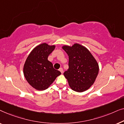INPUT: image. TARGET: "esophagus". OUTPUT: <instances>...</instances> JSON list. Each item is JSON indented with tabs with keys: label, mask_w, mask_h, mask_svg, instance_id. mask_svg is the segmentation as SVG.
<instances>
[{
	"label": "esophagus",
	"mask_w": 124,
	"mask_h": 124,
	"mask_svg": "<svg viewBox=\"0 0 124 124\" xmlns=\"http://www.w3.org/2000/svg\"><path fill=\"white\" fill-rule=\"evenodd\" d=\"M59 71H60L62 73H63V69H62V68H60L59 69Z\"/></svg>",
	"instance_id": "obj_1"
}]
</instances>
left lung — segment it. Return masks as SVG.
Instances as JSON below:
<instances>
[{"instance_id":"left-lung-1","label":"left lung","mask_w":124,"mask_h":124,"mask_svg":"<svg viewBox=\"0 0 124 124\" xmlns=\"http://www.w3.org/2000/svg\"><path fill=\"white\" fill-rule=\"evenodd\" d=\"M62 48L69 56V69L64 73L73 90L84 92L94 84L99 72V65L91 52L78 43Z\"/></svg>"}]
</instances>
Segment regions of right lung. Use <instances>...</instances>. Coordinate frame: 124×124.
I'll use <instances>...</instances> for the list:
<instances>
[{
    "instance_id": "obj_1",
    "label": "right lung",
    "mask_w": 124,
    "mask_h": 124,
    "mask_svg": "<svg viewBox=\"0 0 124 124\" xmlns=\"http://www.w3.org/2000/svg\"><path fill=\"white\" fill-rule=\"evenodd\" d=\"M55 45L43 43L35 47L27 57L23 65V74L28 82L37 90H45L61 74L48 60Z\"/></svg>"
}]
</instances>
